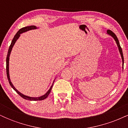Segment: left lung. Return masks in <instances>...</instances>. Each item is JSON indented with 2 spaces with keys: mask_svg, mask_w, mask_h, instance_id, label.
I'll list each match as a JSON object with an SVG mask.
<instances>
[{
  "mask_svg": "<svg viewBox=\"0 0 128 128\" xmlns=\"http://www.w3.org/2000/svg\"><path fill=\"white\" fill-rule=\"evenodd\" d=\"M107 34H109L110 36H112V37L114 38V39L115 40L116 43H117V46H118V50H119V52L120 53V55H121L122 59L123 65V64H124V58H123V52H122V48H121V47H120L119 42H118V38H117V36H116L115 34H114L113 32L111 31V30H107Z\"/></svg>",
  "mask_w": 128,
  "mask_h": 128,
  "instance_id": "1",
  "label": "left lung"
}]
</instances>
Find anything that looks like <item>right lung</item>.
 <instances>
[{"label": "right lung", "instance_id": "obj_1", "mask_svg": "<svg viewBox=\"0 0 128 128\" xmlns=\"http://www.w3.org/2000/svg\"><path fill=\"white\" fill-rule=\"evenodd\" d=\"M36 28H36V26H26V27L22 28L20 29V30H19L17 32V34L15 35L14 38L12 39L11 45H10V48H9L8 54H7V56H6V74H7V78H8V80L9 81V83H10V86H11V87H12V88L14 89V90H15L16 92H17V93H18V94L22 97V98H23V99H24L28 100H44V99H45L46 98H47V97L49 96L50 92H51V90H52L53 84H54V81H55V80H54V82H53V84H52V86H51V87L50 88V89L48 90V92H47L45 94H44L43 96L38 97V98H31V97L25 96V95L23 94H22L21 92H19L17 89H16V88L14 87V86H13L12 84L11 83V80H10V74H9V60H10V54H11V50H12V47L14 46L16 42L17 41V40L19 36H20V34H21L22 33H23V32H25L26 31H28V30H32V29H36Z\"/></svg>", "mask_w": 128, "mask_h": 128}]
</instances>
